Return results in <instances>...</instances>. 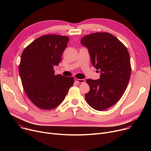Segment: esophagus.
<instances>
[{
  "label": "esophagus",
  "mask_w": 151,
  "mask_h": 151,
  "mask_svg": "<svg viewBox=\"0 0 151 151\" xmlns=\"http://www.w3.org/2000/svg\"><path fill=\"white\" fill-rule=\"evenodd\" d=\"M75 81L78 82V83H84L85 82V79H78V78H75Z\"/></svg>",
  "instance_id": "esophagus-1"
}]
</instances>
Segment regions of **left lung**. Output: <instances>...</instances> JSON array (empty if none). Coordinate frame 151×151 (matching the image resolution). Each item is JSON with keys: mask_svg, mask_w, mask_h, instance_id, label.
Returning a JSON list of instances; mask_svg holds the SVG:
<instances>
[{"mask_svg": "<svg viewBox=\"0 0 151 151\" xmlns=\"http://www.w3.org/2000/svg\"><path fill=\"white\" fill-rule=\"evenodd\" d=\"M81 43L88 49L93 66L101 73L99 79L86 81L90 88L85 95L86 101L96 110L108 109L121 99L130 80L128 51L118 38L107 32L86 35Z\"/></svg>", "mask_w": 151, "mask_h": 151, "instance_id": "1", "label": "left lung"}]
</instances>
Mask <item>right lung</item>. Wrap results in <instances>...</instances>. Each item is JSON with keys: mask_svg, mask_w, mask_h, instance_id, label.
Listing matches in <instances>:
<instances>
[{"mask_svg": "<svg viewBox=\"0 0 151 151\" xmlns=\"http://www.w3.org/2000/svg\"><path fill=\"white\" fill-rule=\"evenodd\" d=\"M69 40L66 36H42L21 54L19 73L23 87L30 101L41 109L50 110L58 106L73 85V77L55 75L54 70Z\"/></svg>", "mask_w": 151, "mask_h": 151, "instance_id": "add662e5", "label": "right lung"}]
</instances>
